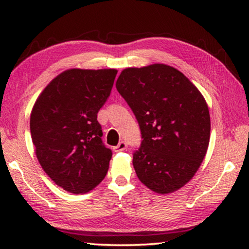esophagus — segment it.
<instances>
[{"mask_svg": "<svg viewBox=\"0 0 249 249\" xmlns=\"http://www.w3.org/2000/svg\"><path fill=\"white\" fill-rule=\"evenodd\" d=\"M126 147H127V145H126V142H119V145L115 146V147H113V150H114V151H122V150H125Z\"/></svg>", "mask_w": 249, "mask_h": 249, "instance_id": "34e87169", "label": "esophagus"}]
</instances>
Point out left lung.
<instances>
[{
	"label": "left lung",
	"mask_w": 249,
	"mask_h": 249,
	"mask_svg": "<svg viewBox=\"0 0 249 249\" xmlns=\"http://www.w3.org/2000/svg\"><path fill=\"white\" fill-rule=\"evenodd\" d=\"M116 89L144 138L133 156L138 179L159 195L179 190L208 151L211 120L204 96L181 71L165 64L124 69Z\"/></svg>",
	"instance_id": "8db88e82"
}]
</instances>
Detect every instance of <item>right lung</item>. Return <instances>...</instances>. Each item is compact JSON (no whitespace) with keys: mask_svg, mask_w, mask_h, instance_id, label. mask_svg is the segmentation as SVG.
<instances>
[{"mask_svg":"<svg viewBox=\"0 0 249 249\" xmlns=\"http://www.w3.org/2000/svg\"><path fill=\"white\" fill-rule=\"evenodd\" d=\"M116 73V69L65 70L47 84L32 108L36 157L67 192H90L107 174L112 151L102 144L96 119Z\"/></svg>","mask_w":249,"mask_h":249,"instance_id":"right-lung-1","label":"right lung"}]
</instances>
